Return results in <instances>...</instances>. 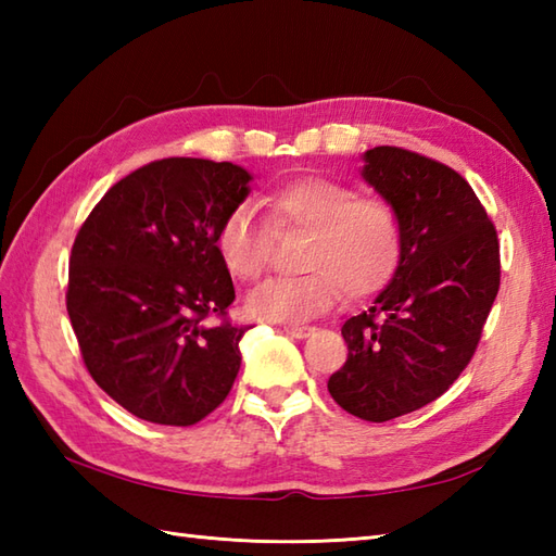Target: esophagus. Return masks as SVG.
Segmentation results:
<instances>
[{
  "mask_svg": "<svg viewBox=\"0 0 556 556\" xmlns=\"http://www.w3.org/2000/svg\"><path fill=\"white\" fill-rule=\"evenodd\" d=\"M281 329H285V332L289 337H293V339H305V337L315 332V329L308 327V325H285Z\"/></svg>",
  "mask_w": 556,
  "mask_h": 556,
  "instance_id": "1",
  "label": "esophagus"
}]
</instances>
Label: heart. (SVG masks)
Here are the masks:
<instances>
[{
	"mask_svg": "<svg viewBox=\"0 0 556 556\" xmlns=\"http://www.w3.org/2000/svg\"><path fill=\"white\" fill-rule=\"evenodd\" d=\"M267 207L277 233L308 231V241L301 253L303 275L271 279L248 296V315L257 320L299 325L332 311L344 291L349 299H368L396 277L404 227L387 200L361 195L339 179L303 176L271 191ZM271 228L251 203L224 212L212 241L233 279L257 281L265 275Z\"/></svg>",
	"mask_w": 556,
	"mask_h": 556,
	"instance_id": "obj_1",
	"label": "heart"
}]
</instances>
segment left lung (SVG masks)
Returning <instances> with one entry per match:
<instances>
[{"label":"left lung","instance_id":"obj_1","mask_svg":"<svg viewBox=\"0 0 556 556\" xmlns=\"http://www.w3.org/2000/svg\"><path fill=\"white\" fill-rule=\"evenodd\" d=\"M363 160V179L399 212L404 260L372 308L341 327L349 356L327 389L351 416L384 422L428 406L466 370L502 265L497 229L458 172L394 146Z\"/></svg>","mask_w":556,"mask_h":556}]
</instances>
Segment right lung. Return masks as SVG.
Instances as JSON below:
<instances>
[{
    "mask_svg": "<svg viewBox=\"0 0 556 556\" xmlns=\"http://www.w3.org/2000/svg\"><path fill=\"white\" fill-rule=\"evenodd\" d=\"M248 181L231 162H150L102 195L71 248L66 311L83 363L140 420L188 428L231 392L248 327L229 323L236 293L212 239Z\"/></svg>",
    "mask_w": 556,
    "mask_h": 556,
    "instance_id": "add662e5",
    "label": "right lung"
}]
</instances>
